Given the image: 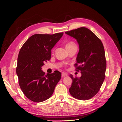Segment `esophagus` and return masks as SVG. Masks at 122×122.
<instances>
[{"instance_id": "34e87169", "label": "esophagus", "mask_w": 122, "mask_h": 122, "mask_svg": "<svg viewBox=\"0 0 122 122\" xmlns=\"http://www.w3.org/2000/svg\"><path fill=\"white\" fill-rule=\"evenodd\" d=\"M68 76V73H64V72H63L61 73V76H62V77H64V76Z\"/></svg>"}]
</instances>
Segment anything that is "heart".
<instances>
[{"label": "heart", "instance_id": "obj_1", "mask_svg": "<svg viewBox=\"0 0 122 122\" xmlns=\"http://www.w3.org/2000/svg\"><path fill=\"white\" fill-rule=\"evenodd\" d=\"M74 44V43H73V42H70V43H68V44H66V46H70V45H71V44Z\"/></svg>", "mask_w": 122, "mask_h": 122}]
</instances>
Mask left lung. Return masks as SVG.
<instances>
[{
	"label": "left lung",
	"mask_w": 122,
	"mask_h": 122,
	"mask_svg": "<svg viewBox=\"0 0 122 122\" xmlns=\"http://www.w3.org/2000/svg\"><path fill=\"white\" fill-rule=\"evenodd\" d=\"M66 34L76 39L79 45L76 69L81 77H73L69 91L73 97L86 101L93 97L99 91L105 78L106 60L103 43L91 30L85 27L66 31Z\"/></svg>",
	"instance_id": "obj_1"
}]
</instances>
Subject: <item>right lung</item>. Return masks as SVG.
I'll return each instance as SVG.
<instances>
[{
    "label": "right lung",
    "mask_w": 122,
    "mask_h": 122,
    "mask_svg": "<svg viewBox=\"0 0 122 122\" xmlns=\"http://www.w3.org/2000/svg\"><path fill=\"white\" fill-rule=\"evenodd\" d=\"M63 35V33L34 34L20 50L16 74L21 91L33 102H41L49 99L61 79V74L59 71L45 75L41 67L51 59V49Z\"/></svg>",
    "instance_id": "add662e5"
}]
</instances>
